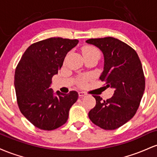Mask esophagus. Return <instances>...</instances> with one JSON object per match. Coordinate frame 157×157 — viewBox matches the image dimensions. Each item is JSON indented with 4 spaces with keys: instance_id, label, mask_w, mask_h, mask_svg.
<instances>
[{
    "instance_id": "34e87169",
    "label": "esophagus",
    "mask_w": 157,
    "mask_h": 157,
    "mask_svg": "<svg viewBox=\"0 0 157 157\" xmlns=\"http://www.w3.org/2000/svg\"><path fill=\"white\" fill-rule=\"evenodd\" d=\"M78 94H79V97H82L86 96V93L84 92V91H80V92H78Z\"/></svg>"
}]
</instances>
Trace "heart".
<instances>
[{"mask_svg":"<svg viewBox=\"0 0 157 157\" xmlns=\"http://www.w3.org/2000/svg\"><path fill=\"white\" fill-rule=\"evenodd\" d=\"M82 54L83 55H86V54H98L100 55V52L97 48L94 47L92 46H86L82 48ZM89 79L90 77L89 75H84V76L79 77L77 83L80 86H84Z\"/></svg>","mask_w":157,"mask_h":157,"instance_id":"1","label":"heart"}]
</instances>
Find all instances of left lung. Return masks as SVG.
Returning <instances> with one entry per match:
<instances>
[{
  "instance_id": "left-lung-1",
  "label": "left lung",
  "mask_w": 157,
  "mask_h": 157,
  "mask_svg": "<svg viewBox=\"0 0 157 157\" xmlns=\"http://www.w3.org/2000/svg\"><path fill=\"white\" fill-rule=\"evenodd\" d=\"M86 43L102 51L104 70L100 80L114 89L106 101L93 96L96 105L89 111V119L102 129L114 130L129 121L140 106L145 86L141 61L134 48L114 37L91 38Z\"/></svg>"
}]
</instances>
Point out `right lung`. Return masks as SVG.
I'll return each mask as SVG.
<instances>
[{"label":"right lung","mask_w":157,"mask_h":157,"mask_svg":"<svg viewBox=\"0 0 157 157\" xmlns=\"http://www.w3.org/2000/svg\"><path fill=\"white\" fill-rule=\"evenodd\" d=\"M79 40L51 37L35 43L25 51L15 73L17 105L32 125L45 131L64 125L70 108L78 98L75 91L55 96L52 78L62 67L66 55Z\"/></svg>","instance_id":"add662e5"}]
</instances>
